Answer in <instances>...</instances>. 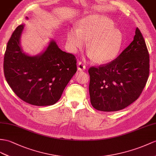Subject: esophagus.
Segmentation results:
<instances>
[{
	"instance_id": "esophagus-1",
	"label": "esophagus",
	"mask_w": 156,
	"mask_h": 156,
	"mask_svg": "<svg viewBox=\"0 0 156 156\" xmlns=\"http://www.w3.org/2000/svg\"><path fill=\"white\" fill-rule=\"evenodd\" d=\"M77 69L79 71H84L85 69V66L82 62H79L77 63Z\"/></svg>"
}]
</instances>
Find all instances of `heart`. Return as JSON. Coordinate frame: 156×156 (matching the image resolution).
<instances>
[{"mask_svg":"<svg viewBox=\"0 0 156 156\" xmlns=\"http://www.w3.org/2000/svg\"><path fill=\"white\" fill-rule=\"evenodd\" d=\"M107 16L90 14L79 22L78 28L68 30L67 44L71 52L75 53L85 46L89 40L88 55L95 58L99 63H107L115 59L120 50L122 34Z\"/></svg>","mask_w":156,"mask_h":156,"instance_id":"heart-1","label":"heart"}]
</instances>
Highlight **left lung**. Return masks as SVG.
<instances>
[{"label": "left lung", "mask_w": 156, "mask_h": 156, "mask_svg": "<svg viewBox=\"0 0 156 156\" xmlns=\"http://www.w3.org/2000/svg\"><path fill=\"white\" fill-rule=\"evenodd\" d=\"M89 94L98 111H118L131 105L141 94L150 73V55L140 30L130 44L117 58L105 66L91 67Z\"/></svg>", "instance_id": "left-lung-1"}]
</instances>
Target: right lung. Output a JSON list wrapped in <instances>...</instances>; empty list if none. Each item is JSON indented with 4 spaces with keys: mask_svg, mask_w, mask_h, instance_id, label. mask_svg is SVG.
<instances>
[{
    "mask_svg": "<svg viewBox=\"0 0 156 156\" xmlns=\"http://www.w3.org/2000/svg\"><path fill=\"white\" fill-rule=\"evenodd\" d=\"M24 27V24L18 26L7 44L3 65L6 80L14 93L27 103L54 105L77 71L76 58L60 49L54 40L39 55L26 54L20 41Z\"/></svg>",
    "mask_w": 156,
    "mask_h": 156,
    "instance_id": "1",
    "label": "right lung"
}]
</instances>
